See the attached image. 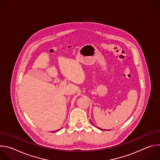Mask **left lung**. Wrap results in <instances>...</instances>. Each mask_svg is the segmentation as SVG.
Returning <instances> with one entry per match:
<instances>
[{
  "mask_svg": "<svg viewBox=\"0 0 160 160\" xmlns=\"http://www.w3.org/2000/svg\"><path fill=\"white\" fill-rule=\"evenodd\" d=\"M99 128L100 130H102V129H101V128Z\"/></svg>",
  "mask_w": 160,
  "mask_h": 160,
  "instance_id": "obj_1",
  "label": "left lung"
}]
</instances>
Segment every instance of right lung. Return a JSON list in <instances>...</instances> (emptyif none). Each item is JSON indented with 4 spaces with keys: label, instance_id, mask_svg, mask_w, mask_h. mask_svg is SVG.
<instances>
[{
    "label": "right lung",
    "instance_id": "add662e5",
    "mask_svg": "<svg viewBox=\"0 0 160 160\" xmlns=\"http://www.w3.org/2000/svg\"><path fill=\"white\" fill-rule=\"evenodd\" d=\"M54 132V131H53V132Z\"/></svg>",
    "mask_w": 160,
    "mask_h": 160
}]
</instances>
